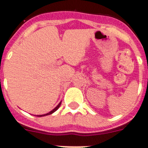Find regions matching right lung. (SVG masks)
<instances>
[{"mask_svg":"<svg viewBox=\"0 0 148 148\" xmlns=\"http://www.w3.org/2000/svg\"><path fill=\"white\" fill-rule=\"evenodd\" d=\"M60 104H61V102H60V103H59V104H58L57 106H56V108L53 109V110H51V111H50V112H49V113L45 114H40V115H37V116H38V117H42V116H46V115H49V114H52V113H54L55 111H56V110L59 109V108L60 107Z\"/></svg>","mask_w":148,"mask_h":148,"instance_id":"add662e5","label":"right lung"}]
</instances>
